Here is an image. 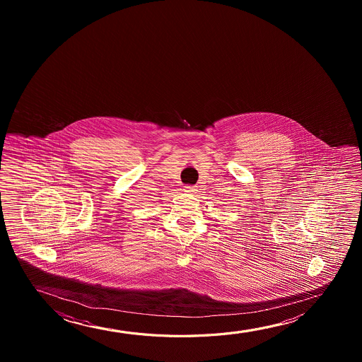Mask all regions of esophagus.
<instances>
[{
	"mask_svg": "<svg viewBox=\"0 0 362 362\" xmlns=\"http://www.w3.org/2000/svg\"><path fill=\"white\" fill-rule=\"evenodd\" d=\"M195 190H197L195 185H185L184 187V192L185 193H195Z\"/></svg>",
	"mask_w": 362,
	"mask_h": 362,
	"instance_id": "1",
	"label": "esophagus"
}]
</instances>
